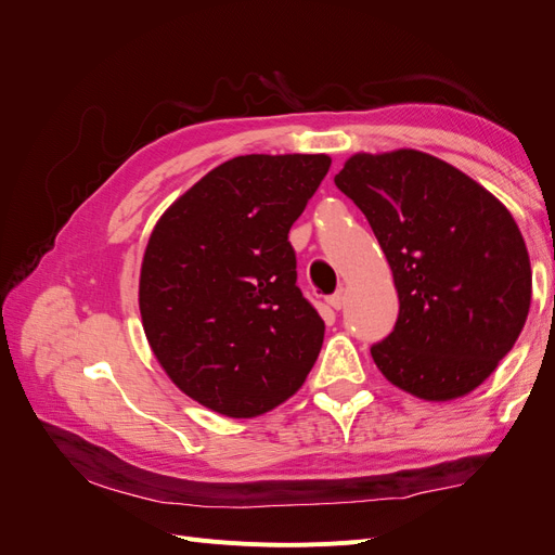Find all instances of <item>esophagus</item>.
Masks as SVG:
<instances>
[{
  "instance_id": "34e87169",
  "label": "esophagus",
  "mask_w": 555,
  "mask_h": 555,
  "mask_svg": "<svg viewBox=\"0 0 555 555\" xmlns=\"http://www.w3.org/2000/svg\"><path fill=\"white\" fill-rule=\"evenodd\" d=\"M328 306H331L333 310H340V308L345 306V292L338 289L335 294H331V296H328Z\"/></svg>"
}]
</instances>
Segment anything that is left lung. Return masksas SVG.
Returning a JSON list of instances; mask_svg holds the SVG:
<instances>
[{"label":"left lung","mask_w":555,"mask_h":555,"mask_svg":"<svg viewBox=\"0 0 555 555\" xmlns=\"http://www.w3.org/2000/svg\"><path fill=\"white\" fill-rule=\"evenodd\" d=\"M335 184L371 222L393 271L396 326L371 347L382 375L424 400L469 393L528 317L532 273L514 217L418 150L354 155Z\"/></svg>","instance_id":"8db88e82"}]
</instances>
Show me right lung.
Wrapping results in <instances>:
<instances>
[{
    "label": "right lung",
    "mask_w": 555,
    "mask_h": 555,
    "mask_svg": "<svg viewBox=\"0 0 555 555\" xmlns=\"http://www.w3.org/2000/svg\"><path fill=\"white\" fill-rule=\"evenodd\" d=\"M326 155H245L162 215L139 306L157 361L190 398L249 418L306 382L324 319L296 284L289 229L328 173Z\"/></svg>",
    "instance_id": "add662e5"
}]
</instances>
